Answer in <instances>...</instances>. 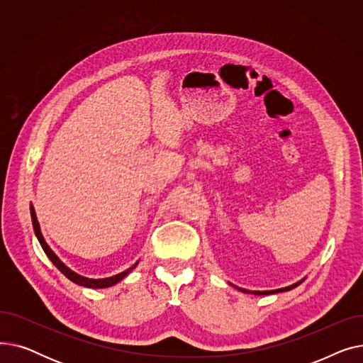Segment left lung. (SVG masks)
<instances>
[{
	"label": "left lung",
	"mask_w": 363,
	"mask_h": 363,
	"mask_svg": "<svg viewBox=\"0 0 363 363\" xmlns=\"http://www.w3.org/2000/svg\"><path fill=\"white\" fill-rule=\"evenodd\" d=\"M303 281H304V278H303V279H300L298 282L293 284V285H289V287H284V289H278V290H269V291H252V290H245V289H240V287H237V285H234V284H231V285H233V287H235L237 290H240V291L245 293V294H255V296H269V294H277V293H282V291H290V290L296 289V287H297V285H300V284H301Z\"/></svg>",
	"instance_id": "left-lung-1"
}]
</instances>
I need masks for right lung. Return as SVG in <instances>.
I'll return each instance as SVG.
<instances>
[{"label":"right lung","instance_id":"obj_1","mask_svg":"<svg viewBox=\"0 0 363 363\" xmlns=\"http://www.w3.org/2000/svg\"><path fill=\"white\" fill-rule=\"evenodd\" d=\"M30 218H32V225H33L35 235H36L38 241H40V244H41V247H43V250L45 252V255L48 256V259L52 262V264L55 266V268L59 269L66 278H69V279H70L72 282H74V284L82 285V287H88V289H107V287H111V285H114V284H118L119 281H122V279L138 264V262L133 263V264L130 266V268H128L126 271H123V272H121V274H118V275H113V277H110V278L92 279V278L82 277V275H79V274L73 272L70 268H67V266H66L59 257H57V255L50 249V245L45 242V240H44V237H43L41 228H40V222H38V219H36V213H35L33 206H30Z\"/></svg>","mask_w":363,"mask_h":363}]
</instances>
